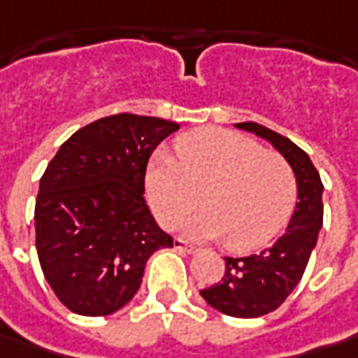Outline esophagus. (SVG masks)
Masks as SVG:
<instances>
[{"label": "esophagus", "mask_w": 358, "mask_h": 358, "mask_svg": "<svg viewBox=\"0 0 358 358\" xmlns=\"http://www.w3.org/2000/svg\"><path fill=\"white\" fill-rule=\"evenodd\" d=\"M174 248H176V250H180V252H188V255L196 252L194 244H190V242L184 241V238H174Z\"/></svg>", "instance_id": "esophagus-1"}]
</instances>
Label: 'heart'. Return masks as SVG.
Wrapping results in <instances>:
<instances>
[{"label": "heart", "mask_w": 358, "mask_h": 358, "mask_svg": "<svg viewBox=\"0 0 358 358\" xmlns=\"http://www.w3.org/2000/svg\"><path fill=\"white\" fill-rule=\"evenodd\" d=\"M146 196L156 218L174 226L196 206L184 228L224 238L232 252L266 246L287 226L296 204V176L276 152L224 128H202L176 142V160L156 154L146 168Z\"/></svg>", "instance_id": "1"}]
</instances>
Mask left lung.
Segmentation results:
<instances>
[{
  "mask_svg": "<svg viewBox=\"0 0 358 358\" xmlns=\"http://www.w3.org/2000/svg\"><path fill=\"white\" fill-rule=\"evenodd\" d=\"M236 126L272 142L290 164L299 186V202L287 232L258 255L226 257L222 278L200 290L202 299L212 308L228 317L257 319L276 310L303 278L322 226V182L306 152L288 138L257 122H242Z\"/></svg>",
  "mask_w": 358,
  "mask_h": 358,
  "instance_id": "left-lung-1",
  "label": "left lung"
}]
</instances>
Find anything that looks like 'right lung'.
<instances>
[{
  "mask_svg": "<svg viewBox=\"0 0 358 358\" xmlns=\"http://www.w3.org/2000/svg\"><path fill=\"white\" fill-rule=\"evenodd\" d=\"M180 126L116 114L78 130L39 180L36 248L59 303L106 317L132 301L148 258L174 241L156 224L144 178L156 146Z\"/></svg>",
  "mask_w": 358,
  "mask_h": 358,
  "instance_id": "right-lung-1",
  "label": "right lung"
}]
</instances>
